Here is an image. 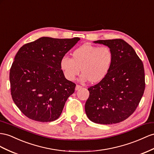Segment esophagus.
I'll return each mask as SVG.
<instances>
[{
    "mask_svg": "<svg viewBox=\"0 0 154 154\" xmlns=\"http://www.w3.org/2000/svg\"><path fill=\"white\" fill-rule=\"evenodd\" d=\"M81 88H82V86H79V85H76V86H75V90H79V89Z\"/></svg>",
    "mask_w": 154,
    "mask_h": 154,
    "instance_id": "esophagus-1",
    "label": "esophagus"
}]
</instances>
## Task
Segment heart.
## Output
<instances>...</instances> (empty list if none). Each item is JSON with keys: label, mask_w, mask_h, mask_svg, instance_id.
<instances>
[{"label": "heart", "mask_w": 154, "mask_h": 154, "mask_svg": "<svg viewBox=\"0 0 154 154\" xmlns=\"http://www.w3.org/2000/svg\"><path fill=\"white\" fill-rule=\"evenodd\" d=\"M112 62L113 53L109 47L84 44L73 51L72 58L62 57L60 67L69 81L75 80L81 70V81L97 83L107 75Z\"/></svg>", "instance_id": "1"}]
</instances>
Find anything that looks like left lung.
Returning a JSON list of instances; mask_svg holds the SVG:
<instances>
[{"mask_svg":"<svg viewBox=\"0 0 154 154\" xmlns=\"http://www.w3.org/2000/svg\"><path fill=\"white\" fill-rule=\"evenodd\" d=\"M109 47L113 62L107 75L88 88L85 112L96 124L119 123L135 111L145 88L143 62L133 47L121 39L93 42Z\"/></svg>","mask_w":154,"mask_h":154,"instance_id":"1","label":"left lung"}]
</instances>
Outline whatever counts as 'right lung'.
I'll use <instances>...</instances> for the list:
<instances>
[{
    "label": "right lung",
    "mask_w": 154,
    "mask_h": 154,
    "mask_svg": "<svg viewBox=\"0 0 154 154\" xmlns=\"http://www.w3.org/2000/svg\"><path fill=\"white\" fill-rule=\"evenodd\" d=\"M79 40L42 37L19 49L10 69L11 94L26 117L41 122L60 117L76 86L64 77L60 61Z\"/></svg>",
    "instance_id": "obj_1"
}]
</instances>
